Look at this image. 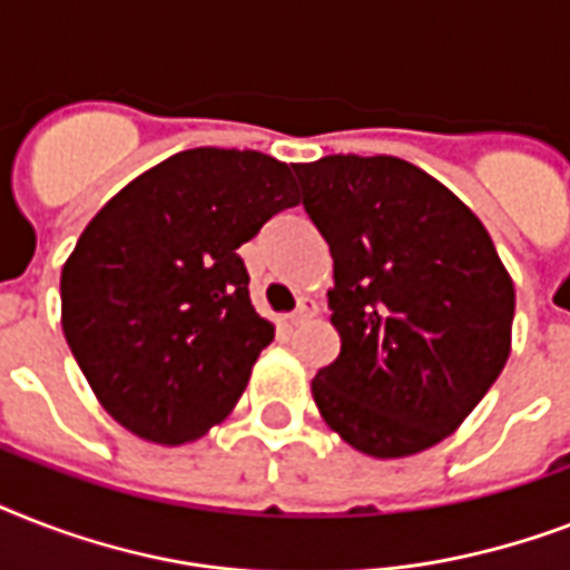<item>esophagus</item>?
<instances>
[{
  "label": "esophagus",
  "mask_w": 570,
  "mask_h": 570,
  "mask_svg": "<svg viewBox=\"0 0 570 570\" xmlns=\"http://www.w3.org/2000/svg\"><path fill=\"white\" fill-rule=\"evenodd\" d=\"M316 313H320V304L304 295V298H298V307L289 313V322H293V325H298V322L311 320V316H316Z\"/></svg>",
  "instance_id": "34e87169"
}]
</instances>
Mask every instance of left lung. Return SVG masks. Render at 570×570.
<instances>
[{
	"label": "left lung",
	"instance_id": "1",
	"mask_svg": "<svg viewBox=\"0 0 570 570\" xmlns=\"http://www.w3.org/2000/svg\"><path fill=\"white\" fill-rule=\"evenodd\" d=\"M295 177L334 257L343 346L311 384L322 420L373 459L429 450L503 373L512 277L476 215L405 159L337 154Z\"/></svg>",
	"mask_w": 570,
	"mask_h": 570
}]
</instances>
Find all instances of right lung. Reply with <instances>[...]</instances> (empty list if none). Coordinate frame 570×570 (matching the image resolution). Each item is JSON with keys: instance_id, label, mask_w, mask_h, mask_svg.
<instances>
[{"instance_id": "right-lung-1", "label": "right lung", "mask_w": 570, "mask_h": 570, "mask_svg": "<svg viewBox=\"0 0 570 570\" xmlns=\"http://www.w3.org/2000/svg\"><path fill=\"white\" fill-rule=\"evenodd\" d=\"M295 204L286 163L195 147L94 215L61 268V328L124 429L177 446L230 414L275 340L236 250Z\"/></svg>"}]
</instances>
